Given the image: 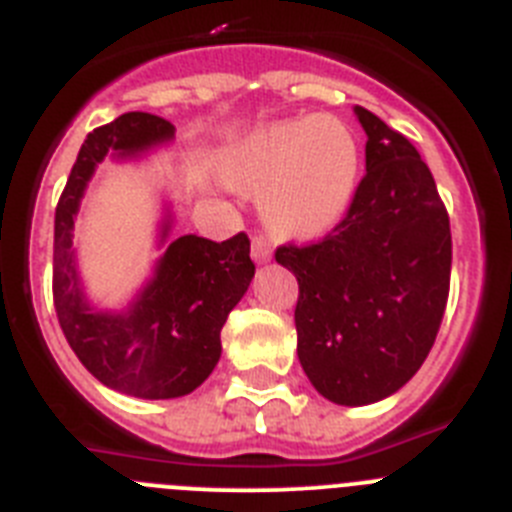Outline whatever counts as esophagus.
<instances>
[{
	"mask_svg": "<svg viewBox=\"0 0 512 512\" xmlns=\"http://www.w3.org/2000/svg\"><path fill=\"white\" fill-rule=\"evenodd\" d=\"M271 243L266 241L264 235H256V238H253L251 241V256H253V261H256V264H266V261L271 259Z\"/></svg>",
	"mask_w": 512,
	"mask_h": 512,
	"instance_id": "34e87169",
	"label": "esophagus"
}]
</instances>
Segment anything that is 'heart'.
<instances>
[{
	"label": "heart",
	"instance_id": "obj_1",
	"mask_svg": "<svg viewBox=\"0 0 512 512\" xmlns=\"http://www.w3.org/2000/svg\"><path fill=\"white\" fill-rule=\"evenodd\" d=\"M235 187L259 189V210L284 238H318L343 220L361 176L359 138L333 115L269 122L225 153Z\"/></svg>",
	"mask_w": 512,
	"mask_h": 512
}]
</instances>
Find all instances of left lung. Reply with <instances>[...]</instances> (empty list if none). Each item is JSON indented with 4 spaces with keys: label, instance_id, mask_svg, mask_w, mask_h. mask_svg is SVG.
<instances>
[{
    "label": "left lung",
    "instance_id": "obj_1",
    "mask_svg": "<svg viewBox=\"0 0 512 512\" xmlns=\"http://www.w3.org/2000/svg\"><path fill=\"white\" fill-rule=\"evenodd\" d=\"M366 174L346 217L310 246H279L300 284L297 356L336 405L395 395L436 341L451 279L449 212L405 135L364 107Z\"/></svg>",
    "mask_w": 512,
    "mask_h": 512
}]
</instances>
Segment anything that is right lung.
<instances>
[{
	"label": "right lung",
	"instance_id": "add662e5",
	"mask_svg": "<svg viewBox=\"0 0 512 512\" xmlns=\"http://www.w3.org/2000/svg\"><path fill=\"white\" fill-rule=\"evenodd\" d=\"M171 140L174 125L148 112L92 130L58 200L53 233V305L63 336L99 382L143 400L189 395L210 377L223 351L220 330L256 271L246 233L223 243L200 235L169 241V212L158 235L166 251L133 302L122 310L89 302L76 266L74 220L94 171L104 156L140 158Z\"/></svg>",
	"mask_w": 512,
	"mask_h": 512
}]
</instances>
